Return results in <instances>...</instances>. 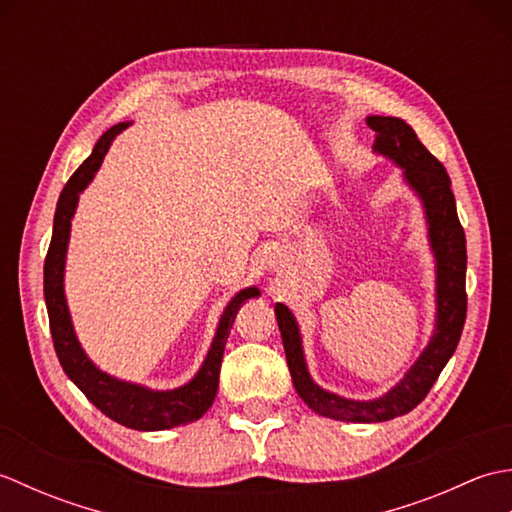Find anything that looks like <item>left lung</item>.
Instances as JSON below:
<instances>
[{"instance_id": "left-lung-1", "label": "left lung", "mask_w": 512, "mask_h": 512, "mask_svg": "<svg viewBox=\"0 0 512 512\" xmlns=\"http://www.w3.org/2000/svg\"><path fill=\"white\" fill-rule=\"evenodd\" d=\"M365 123L376 132L374 154L402 169V180L422 204L429 246L436 259V323L416 363L387 394L372 400H354L314 383L295 314L284 303H277L275 314L281 341L299 398L319 416L343 422H385L418 407L458 347L466 319V237L455 211L449 173L402 118L367 116Z\"/></svg>"}]
</instances>
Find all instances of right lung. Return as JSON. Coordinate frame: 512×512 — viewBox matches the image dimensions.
Segmentation results:
<instances>
[{"mask_svg": "<svg viewBox=\"0 0 512 512\" xmlns=\"http://www.w3.org/2000/svg\"><path fill=\"white\" fill-rule=\"evenodd\" d=\"M129 125L132 123H118L107 129L96 140L90 158L72 173V178L63 187L57 202V213H54L52 242L46 264H43V297H46L54 352L59 356L63 372L88 396L92 405L101 409L107 418L123 424V427L136 431H165L200 420L209 411L217 394V383H220L224 345L228 334H231L237 310L242 308V303L259 297L262 292L257 286H248L226 303L200 369L189 383L176 389H149L145 385L129 383V380L110 376L90 361V356L85 354L83 345L76 339L68 299H65V257H68L70 228L79 195L88 189L96 171L101 169V162L107 149L114 143V138Z\"/></svg>", "mask_w": 512, "mask_h": 512, "instance_id": "add662e5", "label": "right lung"}]
</instances>
